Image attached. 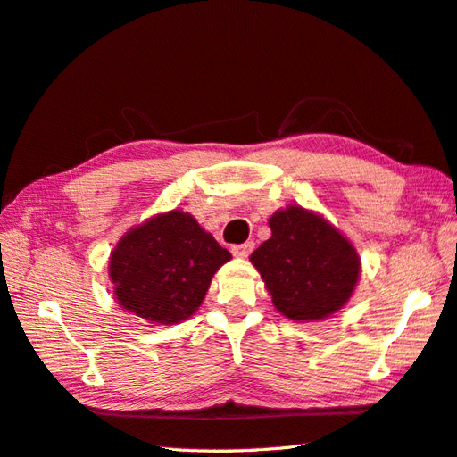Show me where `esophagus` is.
I'll return each mask as SVG.
<instances>
[{"label": "esophagus", "mask_w": 457, "mask_h": 457, "mask_svg": "<svg viewBox=\"0 0 457 457\" xmlns=\"http://www.w3.org/2000/svg\"><path fill=\"white\" fill-rule=\"evenodd\" d=\"M253 241H247V244H241V245H234L231 247V253H234L236 257H249L251 255V251H253Z\"/></svg>", "instance_id": "esophagus-1"}]
</instances>
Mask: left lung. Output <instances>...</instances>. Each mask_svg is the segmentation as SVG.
Returning a JSON list of instances; mask_svg holds the SVG:
<instances>
[{
  "label": "left lung",
  "instance_id": "1",
  "mask_svg": "<svg viewBox=\"0 0 457 457\" xmlns=\"http://www.w3.org/2000/svg\"><path fill=\"white\" fill-rule=\"evenodd\" d=\"M270 237L251 253L280 314L314 322L337 312L352 298L361 261L352 241L303 206L277 210Z\"/></svg>",
  "mask_w": 457,
  "mask_h": 457
}]
</instances>
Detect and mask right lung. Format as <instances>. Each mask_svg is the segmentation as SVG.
<instances>
[{"label": "right lung", "mask_w": 457, "mask_h": 457, "mask_svg": "<svg viewBox=\"0 0 457 457\" xmlns=\"http://www.w3.org/2000/svg\"><path fill=\"white\" fill-rule=\"evenodd\" d=\"M229 259L190 213H157L131 228L112 251L113 295L121 308L151 324H179L196 312L212 277Z\"/></svg>", "instance_id": "add662e5"}]
</instances>
